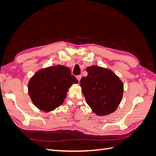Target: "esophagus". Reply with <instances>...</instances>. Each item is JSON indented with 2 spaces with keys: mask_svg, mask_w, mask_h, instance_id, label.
<instances>
[{
  "mask_svg": "<svg viewBox=\"0 0 156 156\" xmlns=\"http://www.w3.org/2000/svg\"><path fill=\"white\" fill-rule=\"evenodd\" d=\"M76 78H77V79L78 80V81L79 82V81H80V80H81V75H77V76L76 77Z\"/></svg>",
  "mask_w": 156,
  "mask_h": 156,
  "instance_id": "34e87169",
  "label": "esophagus"
}]
</instances>
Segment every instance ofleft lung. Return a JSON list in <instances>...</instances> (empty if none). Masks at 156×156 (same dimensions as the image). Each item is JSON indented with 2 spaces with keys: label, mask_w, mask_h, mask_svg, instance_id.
I'll return each mask as SVG.
<instances>
[{
  "label": "left lung",
  "mask_w": 156,
  "mask_h": 156,
  "mask_svg": "<svg viewBox=\"0 0 156 156\" xmlns=\"http://www.w3.org/2000/svg\"><path fill=\"white\" fill-rule=\"evenodd\" d=\"M87 72L80 86L87 104L98 116L115 111L123 96V83L112 71L98 66L88 67Z\"/></svg>",
  "instance_id": "1"
}]
</instances>
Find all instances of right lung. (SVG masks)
Wrapping results in <instances>:
<instances>
[{
	"instance_id": "obj_1",
	"label": "right lung",
	"mask_w": 156,
	"mask_h": 156,
	"mask_svg": "<svg viewBox=\"0 0 156 156\" xmlns=\"http://www.w3.org/2000/svg\"><path fill=\"white\" fill-rule=\"evenodd\" d=\"M75 83L78 81L69 68L56 65L37 71L29 80L28 90L37 108L49 112L62 104L69 88Z\"/></svg>"
}]
</instances>
